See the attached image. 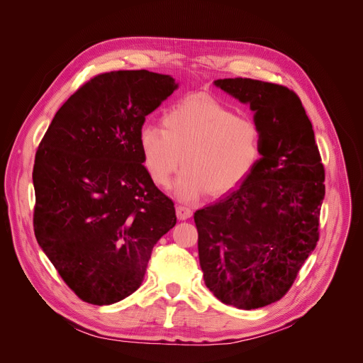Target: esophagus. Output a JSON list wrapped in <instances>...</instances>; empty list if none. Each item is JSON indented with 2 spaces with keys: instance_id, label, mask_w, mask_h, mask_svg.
Listing matches in <instances>:
<instances>
[{
  "instance_id": "1",
  "label": "esophagus",
  "mask_w": 363,
  "mask_h": 363,
  "mask_svg": "<svg viewBox=\"0 0 363 363\" xmlns=\"http://www.w3.org/2000/svg\"><path fill=\"white\" fill-rule=\"evenodd\" d=\"M177 216L179 220H186L193 216V211L189 207L185 206H178L177 207Z\"/></svg>"
}]
</instances>
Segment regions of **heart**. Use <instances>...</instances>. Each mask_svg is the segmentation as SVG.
I'll list each match as a JSON object with an SVG mask.
<instances>
[{
    "mask_svg": "<svg viewBox=\"0 0 363 363\" xmlns=\"http://www.w3.org/2000/svg\"><path fill=\"white\" fill-rule=\"evenodd\" d=\"M143 164L151 181L169 186L178 167L179 199L206 191L223 196L238 188L262 157V130L249 118L204 97H186L164 110L162 128L144 125L138 133Z\"/></svg>",
    "mask_w": 363,
    "mask_h": 363,
    "instance_id": "b5f03b06",
    "label": "heart"
}]
</instances>
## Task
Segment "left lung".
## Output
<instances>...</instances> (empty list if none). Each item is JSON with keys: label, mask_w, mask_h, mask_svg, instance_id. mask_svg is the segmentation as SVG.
<instances>
[{"label": "left lung", "mask_w": 363, "mask_h": 363, "mask_svg": "<svg viewBox=\"0 0 363 363\" xmlns=\"http://www.w3.org/2000/svg\"><path fill=\"white\" fill-rule=\"evenodd\" d=\"M215 85L249 103L262 157L241 186L194 213L206 287L228 306L257 309L289 293L319 240L325 169L298 95L250 78Z\"/></svg>", "instance_id": "obj_1"}]
</instances>
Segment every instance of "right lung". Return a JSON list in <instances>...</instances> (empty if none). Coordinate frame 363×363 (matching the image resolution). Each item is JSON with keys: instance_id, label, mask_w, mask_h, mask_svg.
<instances>
[{"instance_id": "add662e5", "label": "right lung", "mask_w": 363, "mask_h": 363, "mask_svg": "<svg viewBox=\"0 0 363 363\" xmlns=\"http://www.w3.org/2000/svg\"><path fill=\"white\" fill-rule=\"evenodd\" d=\"M148 70L94 76L55 113L35 155L33 231L67 287L91 304L135 291L175 204L143 164L145 116L177 89Z\"/></svg>"}]
</instances>
